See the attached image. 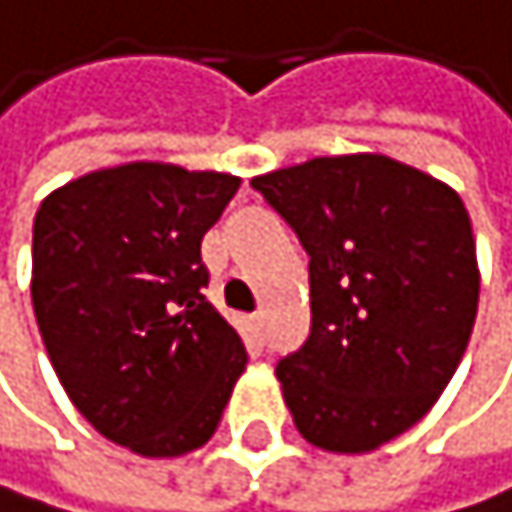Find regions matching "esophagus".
<instances>
[{
    "label": "esophagus",
    "mask_w": 512,
    "mask_h": 512,
    "mask_svg": "<svg viewBox=\"0 0 512 512\" xmlns=\"http://www.w3.org/2000/svg\"><path fill=\"white\" fill-rule=\"evenodd\" d=\"M245 339L251 348L264 345V314H248L245 317Z\"/></svg>",
    "instance_id": "obj_1"
}]
</instances>
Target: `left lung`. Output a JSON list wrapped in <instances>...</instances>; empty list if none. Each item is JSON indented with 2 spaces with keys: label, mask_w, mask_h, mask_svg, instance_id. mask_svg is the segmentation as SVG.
<instances>
[{
  "label": "left lung",
  "mask_w": 512,
  "mask_h": 512,
  "mask_svg": "<svg viewBox=\"0 0 512 512\" xmlns=\"http://www.w3.org/2000/svg\"><path fill=\"white\" fill-rule=\"evenodd\" d=\"M251 186L311 258V332L276 363L292 420L323 451H376L423 420L469 345L479 267L463 201L385 155L314 158Z\"/></svg>",
  "instance_id": "obj_1"
}]
</instances>
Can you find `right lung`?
<instances>
[{"mask_svg": "<svg viewBox=\"0 0 512 512\" xmlns=\"http://www.w3.org/2000/svg\"><path fill=\"white\" fill-rule=\"evenodd\" d=\"M236 189L230 173L139 161L36 211L30 295L52 367L86 420L142 457L205 445L248 363L201 261Z\"/></svg>", "mask_w": 512, "mask_h": 512, "instance_id": "right-lung-1", "label": "right lung"}]
</instances>
